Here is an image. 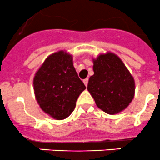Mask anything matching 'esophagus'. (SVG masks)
Instances as JSON below:
<instances>
[{
    "instance_id": "obj_1",
    "label": "esophagus",
    "mask_w": 160,
    "mask_h": 160,
    "mask_svg": "<svg viewBox=\"0 0 160 160\" xmlns=\"http://www.w3.org/2000/svg\"><path fill=\"white\" fill-rule=\"evenodd\" d=\"M83 82H84V84H85L86 87H87V85H88V78L84 79V80H83Z\"/></svg>"
}]
</instances>
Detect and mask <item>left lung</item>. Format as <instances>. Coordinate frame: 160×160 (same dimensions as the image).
<instances>
[{"label": "left lung", "instance_id": "obj_1", "mask_svg": "<svg viewBox=\"0 0 160 160\" xmlns=\"http://www.w3.org/2000/svg\"><path fill=\"white\" fill-rule=\"evenodd\" d=\"M93 72L87 88L97 107L109 114L126 109L134 98L135 85L119 57L110 52L99 55L93 59Z\"/></svg>", "mask_w": 160, "mask_h": 160}]
</instances>
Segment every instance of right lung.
Listing matches in <instances>:
<instances>
[{
  "label": "right lung",
  "mask_w": 160,
  "mask_h": 160,
  "mask_svg": "<svg viewBox=\"0 0 160 160\" xmlns=\"http://www.w3.org/2000/svg\"><path fill=\"white\" fill-rule=\"evenodd\" d=\"M85 88L73 67L72 56L63 51L47 57L34 78L38 103L46 113L57 120H63L73 112Z\"/></svg>",
  "instance_id": "obj_1"
}]
</instances>
